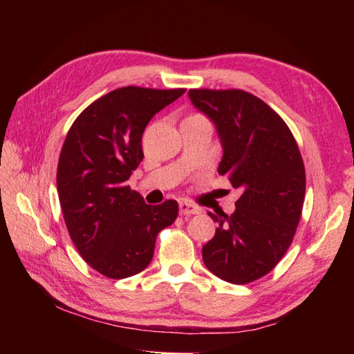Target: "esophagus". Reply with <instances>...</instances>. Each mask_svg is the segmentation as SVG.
I'll list each match as a JSON object with an SVG mask.
<instances>
[{"label":"esophagus","mask_w":354,"mask_h":354,"mask_svg":"<svg viewBox=\"0 0 354 354\" xmlns=\"http://www.w3.org/2000/svg\"><path fill=\"white\" fill-rule=\"evenodd\" d=\"M179 212L184 216H190V214H199L201 213V207L192 204L190 201H181L179 202Z\"/></svg>","instance_id":"obj_1"}]
</instances>
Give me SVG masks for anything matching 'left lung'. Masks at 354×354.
<instances>
[{
    "instance_id": "left-lung-1",
    "label": "left lung",
    "mask_w": 354,
    "mask_h": 354,
    "mask_svg": "<svg viewBox=\"0 0 354 354\" xmlns=\"http://www.w3.org/2000/svg\"><path fill=\"white\" fill-rule=\"evenodd\" d=\"M223 146L219 175L243 193L236 212L208 213L216 234L202 246L205 266L222 280L248 284L272 270L293 240L306 194L295 138L277 112L243 89H190Z\"/></svg>"
}]
</instances>
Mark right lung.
<instances>
[{
  "label": "right lung",
  "mask_w": 354,
  "mask_h": 354,
  "mask_svg": "<svg viewBox=\"0 0 354 354\" xmlns=\"http://www.w3.org/2000/svg\"><path fill=\"white\" fill-rule=\"evenodd\" d=\"M184 88L124 86L104 94L71 124L57 162V193L66 230L89 266L108 278L141 272L158 232L178 217V202L147 205L127 185L142 161L141 138L156 112Z\"/></svg>",
  "instance_id": "1"
}]
</instances>
